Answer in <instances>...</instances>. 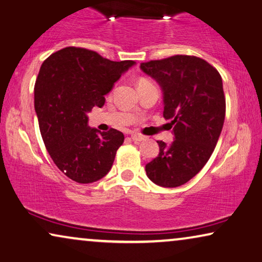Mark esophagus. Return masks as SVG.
Wrapping results in <instances>:
<instances>
[{
    "instance_id": "obj_1",
    "label": "esophagus",
    "mask_w": 262,
    "mask_h": 262,
    "mask_svg": "<svg viewBox=\"0 0 262 262\" xmlns=\"http://www.w3.org/2000/svg\"><path fill=\"white\" fill-rule=\"evenodd\" d=\"M130 138L133 141H142V140H144V136L140 135V134H136V133H133V134L130 135Z\"/></svg>"
}]
</instances>
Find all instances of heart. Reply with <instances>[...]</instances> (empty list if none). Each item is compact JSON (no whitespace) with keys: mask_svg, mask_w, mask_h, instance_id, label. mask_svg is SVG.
<instances>
[{"mask_svg":"<svg viewBox=\"0 0 262 262\" xmlns=\"http://www.w3.org/2000/svg\"><path fill=\"white\" fill-rule=\"evenodd\" d=\"M144 81H148V80H146V79H140V80H139V83H140V82H144Z\"/></svg>","mask_w":262,"mask_h":262,"instance_id":"b5f03b06","label":"heart"}]
</instances>
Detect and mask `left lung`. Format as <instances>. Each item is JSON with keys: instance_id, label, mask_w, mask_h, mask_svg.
Masks as SVG:
<instances>
[{"instance_id": "8db88e82", "label": "left lung", "mask_w": 262, "mask_h": 262, "mask_svg": "<svg viewBox=\"0 0 262 262\" xmlns=\"http://www.w3.org/2000/svg\"><path fill=\"white\" fill-rule=\"evenodd\" d=\"M142 72L158 82L163 94V118L171 120L174 141H158L159 155L146 165L155 185L174 188L194 178L208 161L226 114L222 79L208 62L175 55L144 62Z\"/></svg>"}]
</instances>
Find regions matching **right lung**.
I'll return each instance as SVG.
<instances>
[{"mask_svg":"<svg viewBox=\"0 0 262 262\" xmlns=\"http://www.w3.org/2000/svg\"><path fill=\"white\" fill-rule=\"evenodd\" d=\"M134 61H111L84 48L67 47L42 63L34 88V106L47 150L64 175L92 183L111 170L123 143L121 132L88 126V113L102 107Z\"/></svg>","mask_w":262,"mask_h":262,"instance_id":"right-lung-1","label":"right lung"}]
</instances>
